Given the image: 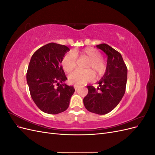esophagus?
Wrapping results in <instances>:
<instances>
[{
	"label": "esophagus",
	"instance_id": "obj_1",
	"mask_svg": "<svg viewBox=\"0 0 155 155\" xmlns=\"http://www.w3.org/2000/svg\"><path fill=\"white\" fill-rule=\"evenodd\" d=\"M74 88H75V90H77V89L79 87V86H78V85H74Z\"/></svg>",
	"mask_w": 155,
	"mask_h": 155
}]
</instances>
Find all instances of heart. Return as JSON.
Instances as JSON below:
<instances>
[{
    "instance_id": "heart-1",
    "label": "heart",
    "mask_w": 155,
    "mask_h": 155,
    "mask_svg": "<svg viewBox=\"0 0 155 155\" xmlns=\"http://www.w3.org/2000/svg\"><path fill=\"white\" fill-rule=\"evenodd\" d=\"M76 58L88 59L85 68L92 70L96 74V76H101L105 73L106 66L101 59V54L99 51L92 48H87L80 51H73L72 52H69L65 55L61 61L63 68L65 72H70L76 67ZM91 70L84 71L76 70L73 72L68 77L69 83L80 85L92 81L94 78V74Z\"/></svg>"
}]
</instances>
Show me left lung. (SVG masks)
<instances>
[{"instance_id": "1", "label": "left lung", "mask_w": 155, "mask_h": 155, "mask_svg": "<svg viewBox=\"0 0 155 155\" xmlns=\"http://www.w3.org/2000/svg\"><path fill=\"white\" fill-rule=\"evenodd\" d=\"M96 46L107 55L106 70L97 82V88L87 86L88 92L84 97L83 104L89 112L104 115L113 110L124 96L127 68L118 51L105 43Z\"/></svg>"}]
</instances>
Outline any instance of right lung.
I'll return each instance as SVG.
<instances>
[{
    "mask_svg": "<svg viewBox=\"0 0 155 155\" xmlns=\"http://www.w3.org/2000/svg\"><path fill=\"white\" fill-rule=\"evenodd\" d=\"M68 51L66 46L51 43L39 48L31 58L27 83L33 101L45 113L57 114L66 110L75 92L73 86L64 83L67 78L61 65Z\"/></svg>",
    "mask_w": 155,
    "mask_h": 155,
    "instance_id": "add662e5",
    "label": "right lung"
}]
</instances>
